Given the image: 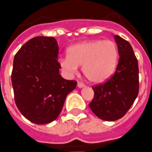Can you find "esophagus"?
I'll return each mask as SVG.
<instances>
[{
	"label": "esophagus",
	"mask_w": 152,
	"mask_h": 152,
	"mask_svg": "<svg viewBox=\"0 0 152 152\" xmlns=\"http://www.w3.org/2000/svg\"><path fill=\"white\" fill-rule=\"evenodd\" d=\"M85 86V84L83 82H77V87H79V88H82V87H84Z\"/></svg>",
	"instance_id": "34e87169"
}]
</instances>
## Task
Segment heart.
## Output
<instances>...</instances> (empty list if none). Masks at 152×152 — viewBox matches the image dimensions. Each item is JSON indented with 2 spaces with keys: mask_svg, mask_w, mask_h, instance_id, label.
Masks as SVG:
<instances>
[{
  "mask_svg": "<svg viewBox=\"0 0 152 152\" xmlns=\"http://www.w3.org/2000/svg\"><path fill=\"white\" fill-rule=\"evenodd\" d=\"M118 49L111 40H91L70 47L67 56L59 58L61 68L67 75H75L78 66L87 79L94 83L107 80L116 69Z\"/></svg>",
  "mask_w": 152,
  "mask_h": 152,
  "instance_id": "b5f03b06",
  "label": "heart"
}]
</instances>
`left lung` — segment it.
<instances>
[{
    "label": "left lung",
    "mask_w": 152,
    "mask_h": 152,
    "mask_svg": "<svg viewBox=\"0 0 152 152\" xmlns=\"http://www.w3.org/2000/svg\"><path fill=\"white\" fill-rule=\"evenodd\" d=\"M114 38L120 55L116 71L106 82L92 86L94 97L89 104L97 117L108 121L123 117L139 94L138 61L132 48L119 36Z\"/></svg>",
    "instance_id": "1"
}]
</instances>
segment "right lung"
<instances>
[{"instance_id":"right-lung-1","label":"right lung","mask_w":152,"mask_h":152,"mask_svg":"<svg viewBox=\"0 0 152 152\" xmlns=\"http://www.w3.org/2000/svg\"><path fill=\"white\" fill-rule=\"evenodd\" d=\"M58 54L54 37L37 36L23 44L14 57L12 85L15 103L34 124L55 121L68 94L77 86L75 80H66L59 75Z\"/></svg>"}]
</instances>
